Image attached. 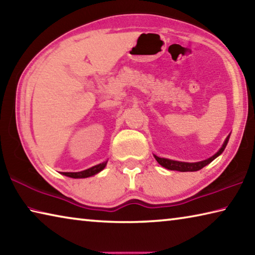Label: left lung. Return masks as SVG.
<instances>
[{
  "mask_svg": "<svg viewBox=\"0 0 255 255\" xmlns=\"http://www.w3.org/2000/svg\"><path fill=\"white\" fill-rule=\"evenodd\" d=\"M230 136L228 135L226 137L225 141H224V144L222 145V147L219 148V150L213 156L204 159V161H200V162H195V163H188V162H180V161H173V159H169V158H164V157H158L156 155H154V157L156 161L158 162L159 165H162L163 167H165L167 170H172V171H180V172H195V171H199L201 170L202 167H205L206 165H208L210 162H213L216 157H218L219 155H221L224 149H225L226 145L228 143V140H230Z\"/></svg>",
  "mask_w": 255,
  "mask_h": 255,
  "instance_id": "8db88e82",
  "label": "left lung"
}]
</instances>
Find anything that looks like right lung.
<instances>
[{"label": "right lung", "mask_w": 255, "mask_h": 255, "mask_svg": "<svg viewBox=\"0 0 255 255\" xmlns=\"http://www.w3.org/2000/svg\"><path fill=\"white\" fill-rule=\"evenodd\" d=\"M108 161L98 164V165H94L92 167H90L88 170L81 171V172H63V175H66L68 178H73V179H83V178H89V176H93L98 174L99 172H101L103 169H105L107 165Z\"/></svg>", "instance_id": "right-lung-1"}]
</instances>
